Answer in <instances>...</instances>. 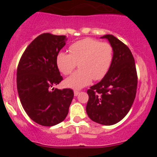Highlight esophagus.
Listing matches in <instances>:
<instances>
[{
	"label": "esophagus",
	"instance_id": "34e87169",
	"mask_svg": "<svg viewBox=\"0 0 157 157\" xmlns=\"http://www.w3.org/2000/svg\"><path fill=\"white\" fill-rule=\"evenodd\" d=\"M78 94H79V91H78V90H75L74 91V95L75 96V97H76V96L78 95Z\"/></svg>",
	"mask_w": 157,
	"mask_h": 157
}]
</instances>
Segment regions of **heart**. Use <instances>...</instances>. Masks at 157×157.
<instances>
[{
  "instance_id": "heart-1",
  "label": "heart",
  "mask_w": 157,
  "mask_h": 157,
  "mask_svg": "<svg viewBox=\"0 0 157 157\" xmlns=\"http://www.w3.org/2000/svg\"><path fill=\"white\" fill-rule=\"evenodd\" d=\"M71 53L60 52L56 56V65L65 75L71 74L78 63L79 70L64 81L67 87L78 90L106 75L113 58V48L109 43L86 38L72 44Z\"/></svg>"
}]
</instances>
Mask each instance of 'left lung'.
Listing matches in <instances>:
<instances>
[{
	"instance_id": "1",
	"label": "left lung",
	"mask_w": 157,
	"mask_h": 157,
	"mask_svg": "<svg viewBox=\"0 0 157 157\" xmlns=\"http://www.w3.org/2000/svg\"><path fill=\"white\" fill-rule=\"evenodd\" d=\"M101 38L109 41L113 58L105 77L87 90L86 109L91 120L110 126L123 120L130 111L137 92L138 76L130 48L112 34Z\"/></svg>"
}]
</instances>
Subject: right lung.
<instances>
[{
	"instance_id": "obj_1",
	"label": "right lung",
	"mask_w": 157,
	"mask_h": 157,
	"mask_svg": "<svg viewBox=\"0 0 157 157\" xmlns=\"http://www.w3.org/2000/svg\"><path fill=\"white\" fill-rule=\"evenodd\" d=\"M64 35L40 34L27 46L17 68V90L23 109L33 121L52 127L68 114L74 93L54 89L63 80L56 56L66 45Z\"/></svg>"
}]
</instances>
